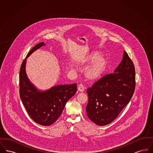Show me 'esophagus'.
Masks as SVG:
<instances>
[{
  "label": "esophagus",
  "mask_w": 153,
  "mask_h": 153,
  "mask_svg": "<svg viewBox=\"0 0 153 153\" xmlns=\"http://www.w3.org/2000/svg\"><path fill=\"white\" fill-rule=\"evenodd\" d=\"M78 91H80V92H83L84 91V86L82 84H80L79 85H78Z\"/></svg>",
  "instance_id": "1"
}]
</instances>
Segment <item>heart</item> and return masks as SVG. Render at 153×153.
<instances>
[{"label": "heart", "mask_w": 153, "mask_h": 153, "mask_svg": "<svg viewBox=\"0 0 153 153\" xmlns=\"http://www.w3.org/2000/svg\"><path fill=\"white\" fill-rule=\"evenodd\" d=\"M101 57V54L99 52L95 51L89 55L86 58L85 61L86 64H89L95 61L87 69V74L89 79H97L104 72L106 68L107 62L104 58Z\"/></svg>", "instance_id": "heart-1"}]
</instances>
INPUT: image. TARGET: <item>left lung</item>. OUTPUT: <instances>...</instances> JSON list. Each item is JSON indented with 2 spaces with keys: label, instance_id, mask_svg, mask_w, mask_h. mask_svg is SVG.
<instances>
[{
  "label": "left lung",
  "instance_id": "1",
  "mask_svg": "<svg viewBox=\"0 0 153 153\" xmlns=\"http://www.w3.org/2000/svg\"><path fill=\"white\" fill-rule=\"evenodd\" d=\"M135 87L134 65L124 51L122 60L114 73L105 75L88 88V117L100 126L111 123L130 101Z\"/></svg>",
  "mask_w": 153,
  "mask_h": 153
}]
</instances>
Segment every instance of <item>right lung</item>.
I'll return each mask as SVG.
<instances>
[{"instance_id":"1","label":"right lung","mask_w":153,"mask_h":153,"mask_svg":"<svg viewBox=\"0 0 153 153\" xmlns=\"http://www.w3.org/2000/svg\"><path fill=\"white\" fill-rule=\"evenodd\" d=\"M44 42L36 45L22 62L19 72V95L30 117L36 123L50 126L61 115L66 103L77 92V84L58 85L41 91L31 82L26 72V59Z\"/></svg>"}]
</instances>
